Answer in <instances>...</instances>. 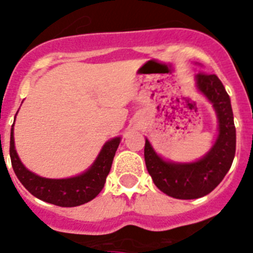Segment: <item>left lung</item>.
<instances>
[{
    "label": "left lung",
    "mask_w": 253,
    "mask_h": 253,
    "mask_svg": "<svg viewBox=\"0 0 253 253\" xmlns=\"http://www.w3.org/2000/svg\"><path fill=\"white\" fill-rule=\"evenodd\" d=\"M198 92L208 99L218 120V135L204 156L193 163L165 160L145 141V163L154 184L169 197L197 199L204 197L223 180L236 154V127L231 98L215 74L199 73L195 76Z\"/></svg>",
    "instance_id": "obj_1"
}]
</instances>
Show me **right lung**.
Wrapping results in <instances>:
<instances>
[{"mask_svg": "<svg viewBox=\"0 0 253 253\" xmlns=\"http://www.w3.org/2000/svg\"><path fill=\"white\" fill-rule=\"evenodd\" d=\"M120 142L121 137L107 141L94 163L82 174L65 179H49L30 171L21 163L15 149L12 125L10 138L11 164L17 179L34 197L59 207H77L88 203L101 193Z\"/></svg>", "mask_w": 253, "mask_h": 253, "instance_id": "right-lung-1", "label": "right lung"}]
</instances>
